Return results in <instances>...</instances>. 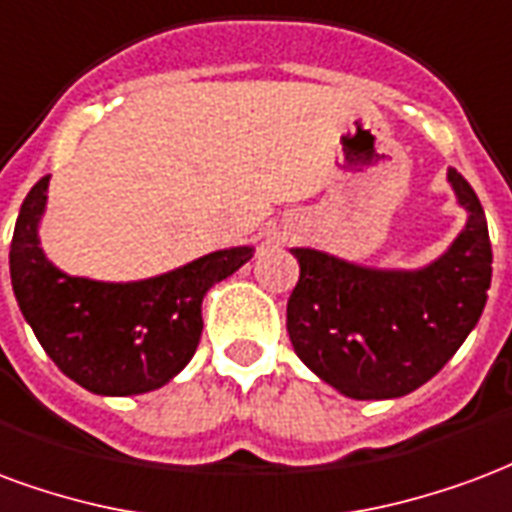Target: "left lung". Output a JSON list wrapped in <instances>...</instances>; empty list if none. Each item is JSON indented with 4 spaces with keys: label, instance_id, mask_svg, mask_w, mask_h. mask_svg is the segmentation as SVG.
I'll return each instance as SVG.
<instances>
[{
    "label": "left lung",
    "instance_id": "obj_1",
    "mask_svg": "<svg viewBox=\"0 0 512 512\" xmlns=\"http://www.w3.org/2000/svg\"><path fill=\"white\" fill-rule=\"evenodd\" d=\"M466 226L420 270H374L292 248L300 281L286 330L302 363L346 398L382 401L417 390L458 352L486 308L491 240L480 199L447 169Z\"/></svg>",
    "mask_w": 512,
    "mask_h": 512
}]
</instances>
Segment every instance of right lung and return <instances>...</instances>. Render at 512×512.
<instances>
[{
	"instance_id": "right-lung-1",
	"label": "right lung",
	"mask_w": 512,
	"mask_h": 512,
	"mask_svg": "<svg viewBox=\"0 0 512 512\" xmlns=\"http://www.w3.org/2000/svg\"><path fill=\"white\" fill-rule=\"evenodd\" d=\"M48 179L26 193L10 242V281L37 341L67 379L95 395L158 390L190 363L201 338V300L251 261L226 248L155 278L128 283L67 275L40 248Z\"/></svg>"
}]
</instances>
